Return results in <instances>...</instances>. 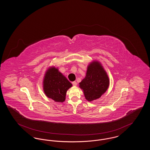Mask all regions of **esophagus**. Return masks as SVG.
Returning a JSON list of instances; mask_svg holds the SVG:
<instances>
[{
    "label": "esophagus",
    "instance_id": "esophagus-1",
    "mask_svg": "<svg viewBox=\"0 0 150 150\" xmlns=\"http://www.w3.org/2000/svg\"><path fill=\"white\" fill-rule=\"evenodd\" d=\"M72 85L74 86H77V83H76V81H73V82H72Z\"/></svg>",
    "mask_w": 150,
    "mask_h": 150
}]
</instances>
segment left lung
I'll return each instance as SVG.
<instances>
[{"mask_svg":"<svg viewBox=\"0 0 150 150\" xmlns=\"http://www.w3.org/2000/svg\"><path fill=\"white\" fill-rule=\"evenodd\" d=\"M106 72L98 62H93L88 67L86 77L80 83L86 99L92 101L100 97L109 86Z\"/></svg>","mask_w":150,"mask_h":150,"instance_id":"1","label":"left lung"}]
</instances>
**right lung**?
I'll return each mask as SVG.
<instances>
[{
	"label": "right lung",
	"instance_id": "right-lung-1",
	"mask_svg": "<svg viewBox=\"0 0 150 150\" xmlns=\"http://www.w3.org/2000/svg\"><path fill=\"white\" fill-rule=\"evenodd\" d=\"M71 86V83L57 69L50 68L46 72L43 81L44 91L54 101L63 102L67 89Z\"/></svg>",
	"mask_w": 150,
	"mask_h": 150
}]
</instances>
